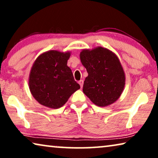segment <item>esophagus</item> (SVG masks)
Segmentation results:
<instances>
[{
	"label": "esophagus",
	"mask_w": 158,
	"mask_h": 158,
	"mask_svg": "<svg viewBox=\"0 0 158 158\" xmlns=\"http://www.w3.org/2000/svg\"><path fill=\"white\" fill-rule=\"evenodd\" d=\"M78 83L80 84V85H81V87L83 88V80H81V81H79Z\"/></svg>",
	"instance_id": "34e87169"
}]
</instances>
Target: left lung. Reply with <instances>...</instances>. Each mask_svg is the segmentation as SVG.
Here are the masks:
<instances>
[{
  "mask_svg": "<svg viewBox=\"0 0 158 158\" xmlns=\"http://www.w3.org/2000/svg\"><path fill=\"white\" fill-rule=\"evenodd\" d=\"M80 58L88 74L84 81V94L100 107L117 101L124 90L126 77L116 54L109 49L97 47L83 49Z\"/></svg>",
  "mask_w": 158,
  "mask_h": 158,
  "instance_id": "obj_1",
  "label": "left lung"
}]
</instances>
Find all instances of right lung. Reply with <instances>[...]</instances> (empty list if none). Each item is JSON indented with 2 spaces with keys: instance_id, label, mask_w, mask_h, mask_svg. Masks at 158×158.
Returning <instances> with one entry per match:
<instances>
[{
  "instance_id": "right-lung-1",
  "label": "right lung",
  "mask_w": 158,
  "mask_h": 158,
  "mask_svg": "<svg viewBox=\"0 0 158 158\" xmlns=\"http://www.w3.org/2000/svg\"><path fill=\"white\" fill-rule=\"evenodd\" d=\"M70 55V51L49 50L41 54L34 61L29 86L31 95L41 105L59 109L81 88L67 65Z\"/></svg>"
}]
</instances>
